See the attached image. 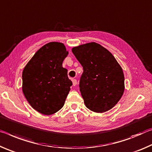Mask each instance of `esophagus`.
Instances as JSON below:
<instances>
[{
  "label": "esophagus",
  "instance_id": "34e87169",
  "mask_svg": "<svg viewBox=\"0 0 152 152\" xmlns=\"http://www.w3.org/2000/svg\"><path fill=\"white\" fill-rule=\"evenodd\" d=\"M72 81H73V85L74 86H75L77 85V80L75 79H72Z\"/></svg>",
  "mask_w": 152,
  "mask_h": 152
}]
</instances>
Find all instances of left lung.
Returning a JSON list of instances; mask_svg holds the SVG:
<instances>
[{
  "mask_svg": "<svg viewBox=\"0 0 152 152\" xmlns=\"http://www.w3.org/2000/svg\"><path fill=\"white\" fill-rule=\"evenodd\" d=\"M72 53L83 66L79 86L87 108L98 113L110 110L125 89L124 74L118 62L95 42L74 47Z\"/></svg>",
  "mask_w": 152,
  "mask_h": 152,
  "instance_id": "obj_1",
  "label": "left lung"
}]
</instances>
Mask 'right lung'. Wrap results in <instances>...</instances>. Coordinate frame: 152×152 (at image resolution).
Segmentation results:
<instances>
[{
	"label": "right lung",
	"mask_w": 152,
	"mask_h": 152,
	"mask_svg": "<svg viewBox=\"0 0 152 152\" xmlns=\"http://www.w3.org/2000/svg\"><path fill=\"white\" fill-rule=\"evenodd\" d=\"M63 44L50 42L39 48L25 66L22 89L29 104L39 113L50 115L63 108L72 81L63 62L67 56Z\"/></svg>",
	"instance_id": "1"
}]
</instances>
